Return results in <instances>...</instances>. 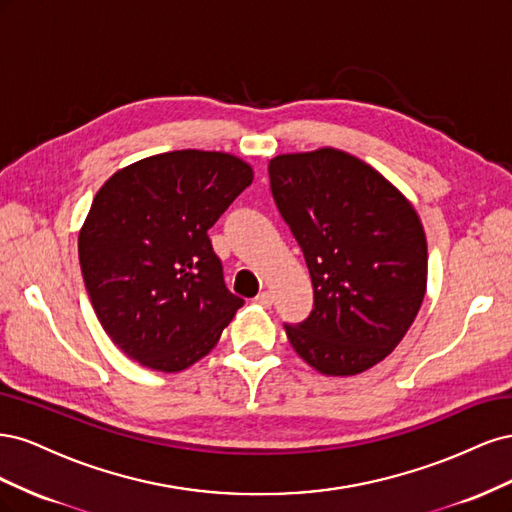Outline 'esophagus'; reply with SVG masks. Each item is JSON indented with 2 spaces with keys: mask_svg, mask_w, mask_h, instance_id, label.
Returning <instances> with one entry per match:
<instances>
[{
  "mask_svg": "<svg viewBox=\"0 0 512 512\" xmlns=\"http://www.w3.org/2000/svg\"><path fill=\"white\" fill-rule=\"evenodd\" d=\"M258 305H262V307H271V303H273V297H271V292L269 290H262L258 297L254 299Z\"/></svg>",
  "mask_w": 512,
  "mask_h": 512,
  "instance_id": "esophagus-1",
  "label": "esophagus"
}]
</instances>
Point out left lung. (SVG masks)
<instances>
[{
    "mask_svg": "<svg viewBox=\"0 0 512 512\" xmlns=\"http://www.w3.org/2000/svg\"><path fill=\"white\" fill-rule=\"evenodd\" d=\"M269 179L314 286L312 314L284 324L290 344L320 374H361L393 352L421 309L423 224L393 183L346 151L284 153Z\"/></svg>",
    "mask_w": 512,
    "mask_h": 512,
    "instance_id": "left-lung-1",
    "label": "left lung"
}]
</instances>
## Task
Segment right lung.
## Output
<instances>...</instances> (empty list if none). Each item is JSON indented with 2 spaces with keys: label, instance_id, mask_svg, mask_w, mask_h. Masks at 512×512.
I'll use <instances>...</instances> for the list:
<instances>
[{
  "label": "right lung",
  "instance_id": "add662e5",
  "mask_svg": "<svg viewBox=\"0 0 512 512\" xmlns=\"http://www.w3.org/2000/svg\"><path fill=\"white\" fill-rule=\"evenodd\" d=\"M252 179L230 153L181 149L121 168L98 190L81 271L102 329L132 361L173 374L218 344L243 299L226 288L207 232Z\"/></svg>",
  "mask_w": 512,
  "mask_h": 512
}]
</instances>
